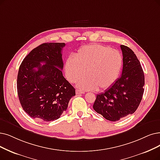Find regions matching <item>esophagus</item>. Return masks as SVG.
I'll return each mask as SVG.
<instances>
[{"label": "esophagus", "instance_id": "obj_1", "mask_svg": "<svg viewBox=\"0 0 160 160\" xmlns=\"http://www.w3.org/2000/svg\"><path fill=\"white\" fill-rule=\"evenodd\" d=\"M85 92L84 91H80L79 90V89H77L76 90V94H84Z\"/></svg>", "mask_w": 160, "mask_h": 160}]
</instances>
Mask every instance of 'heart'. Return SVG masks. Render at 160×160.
Masks as SVG:
<instances>
[{"instance_id": "b5f03b06", "label": "heart", "mask_w": 160, "mask_h": 160, "mask_svg": "<svg viewBox=\"0 0 160 160\" xmlns=\"http://www.w3.org/2000/svg\"><path fill=\"white\" fill-rule=\"evenodd\" d=\"M122 64V56L118 50L100 44H89L80 48L75 57L67 58L66 76L69 81L74 82L85 73L87 76L78 82L79 88L106 90L118 79Z\"/></svg>"}]
</instances>
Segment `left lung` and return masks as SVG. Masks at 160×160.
<instances>
[{"mask_svg":"<svg viewBox=\"0 0 160 160\" xmlns=\"http://www.w3.org/2000/svg\"><path fill=\"white\" fill-rule=\"evenodd\" d=\"M120 47L123 54L122 74L104 92L97 95L93 104L95 112L111 121L135 112L144 93V75L139 60L128 47Z\"/></svg>","mask_w":160,"mask_h":160,"instance_id":"obj_1","label":"left lung"}]
</instances>
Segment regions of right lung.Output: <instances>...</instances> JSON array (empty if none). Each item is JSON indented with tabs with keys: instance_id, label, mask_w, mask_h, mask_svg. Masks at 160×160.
I'll return each mask as SVG.
<instances>
[{
	"instance_id": "obj_1",
	"label": "right lung",
	"mask_w": 160,
	"mask_h": 160,
	"mask_svg": "<svg viewBox=\"0 0 160 160\" xmlns=\"http://www.w3.org/2000/svg\"><path fill=\"white\" fill-rule=\"evenodd\" d=\"M65 45L64 42L43 43L25 56L19 68V100L23 110L38 121L58 119L75 95V88L62 72Z\"/></svg>"
}]
</instances>
